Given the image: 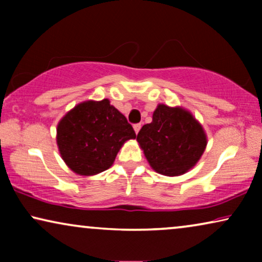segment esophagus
<instances>
[{"label": "esophagus", "mask_w": 262, "mask_h": 262, "mask_svg": "<svg viewBox=\"0 0 262 262\" xmlns=\"http://www.w3.org/2000/svg\"><path fill=\"white\" fill-rule=\"evenodd\" d=\"M141 127H142L141 124H135V125H134V128H135L136 134H138L139 130H141Z\"/></svg>", "instance_id": "1"}]
</instances>
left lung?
<instances>
[{"label": "left lung", "mask_w": 262, "mask_h": 262, "mask_svg": "<svg viewBox=\"0 0 262 262\" xmlns=\"http://www.w3.org/2000/svg\"><path fill=\"white\" fill-rule=\"evenodd\" d=\"M137 141L157 173L177 177L198 162L206 148V136L202 125L180 107L159 105L152 121L143 125Z\"/></svg>", "instance_id": "left-lung-1"}]
</instances>
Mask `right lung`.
<instances>
[{"mask_svg": "<svg viewBox=\"0 0 262 262\" xmlns=\"http://www.w3.org/2000/svg\"><path fill=\"white\" fill-rule=\"evenodd\" d=\"M135 138L132 125L107 99L80 103L66 114L57 127L60 155L80 175L108 169L121 145Z\"/></svg>", "mask_w": 262, "mask_h": 262, "instance_id": "1", "label": "right lung"}]
</instances>
